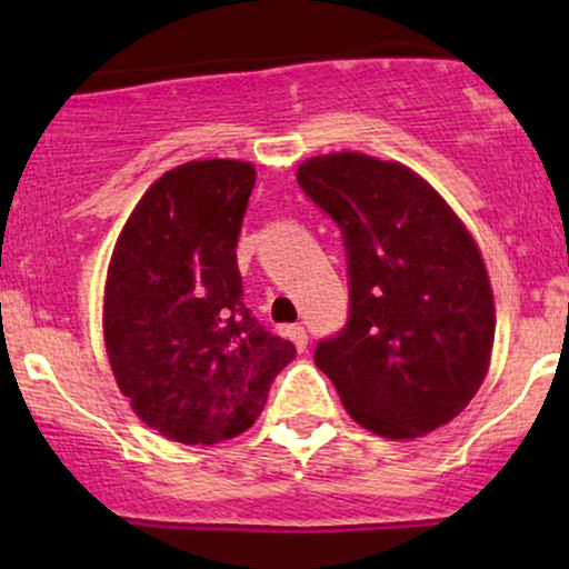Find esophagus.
Returning a JSON list of instances; mask_svg holds the SVG:
<instances>
[{
	"label": "esophagus",
	"mask_w": 569,
	"mask_h": 569,
	"mask_svg": "<svg viewBox=\"0 0 569 569\" xmlns=\"http://www.w3.org/2000/svg\"><path fill=\"white\" fill-rule=\"evenodd\" d=\"M287 337L295 341V347H298L300 352L308 347V333H306V326H302V323L287 326Z\"/></svg>",
	"instance_id": "esophagus-1"
}]
</instances>
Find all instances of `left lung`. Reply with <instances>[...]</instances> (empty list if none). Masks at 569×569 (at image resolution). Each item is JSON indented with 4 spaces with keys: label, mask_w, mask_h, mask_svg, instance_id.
Here are the masks:
<instances>
[{
    "label": "left lung",
    "mask_w": 569,
    "mask_h": 569,
    "mask_svg": "<svg viewBox=\"0 0 569 569\" xmlns=\"http://www.w3.org/2000/svg\"><path fill=\"white\" fill-rule=\"evenodd\" d=\"M298 183L339 224L345 329L316 365L365 430L403 440L461 415L487 376L495 300L469 230L422 178L360 152L310 158Z\"/></svg>",
    "instance_id": "8db88e82"
}]
</instances>
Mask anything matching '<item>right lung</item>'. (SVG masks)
Segmentation results:
<instances>
[{
    "mask_svg": "<svg viewBox=\"0 0 569 569\" xmlns=\"http://www.w3.org/2000/svg\"><path fill=\"white\" fill-rule=\"evenodd\" d=\"M256 183L240 160L168 170L116 240L103 331L116 383L142 422L186 446L246 432L295 345L243 302L238 236Z\"/></svg>",
    "mask_w": 569,
    "mask_h": 569,
    "instance_id": "1",
    "label": "right lung"
}]
</instances>
